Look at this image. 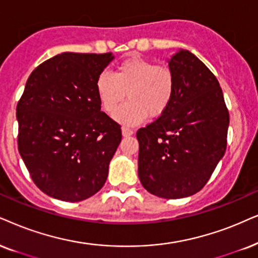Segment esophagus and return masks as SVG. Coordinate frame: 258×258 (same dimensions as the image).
Masks as SVG:
<instances>
[{"mask_svg":"<svg viewBox=\"0 0 258 258\" xmlns=\"http://www.w3.org/2000/svg\"><path fill=\"white\" fill-rule=\"evenodd\" d=\"M121 132H122V136H123V137H130V136H132V135H133V131H132V130L127 128V127H122V128H121Z\"/></svg>","mask_w":258,"mask_h":258,"instance_id":"1","label":"esophagus"}]
</instances>
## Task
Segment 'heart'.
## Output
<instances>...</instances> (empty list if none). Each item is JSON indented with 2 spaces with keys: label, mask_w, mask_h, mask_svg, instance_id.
<instances>
[{
  "label": "heart",
  "mask_w": 258,
  "mask_h": 258,
  "mask_svg": "<svg viewBox=\"0 0 258 258\" xmlns=\"http://www.w3.org/2000/svg\"><path fill=\"white\" fill-rule=\"evenodd\" d=\"M97 97L106 113H113L123 99L114 119L125 126H137L148 116L158 118L170 106L175 91V78L170 69L153 61L132 56L118 64L114 75L101 73L96 78Z\"/></svg>",
  "instance_id": "b5f03b06"
}]
</instances>
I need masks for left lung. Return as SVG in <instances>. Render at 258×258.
<instances>
[{"instance_id": "8db88e82", "label": "left lung", "mask_w": 258, "mask_h": 258, "mask_svg": "<svg viewBox=\"0 0 258 258\" xmlns=\"http://www.w3.org/2000/svg\"><path fill=\"white\" fill-rule=\"evenodd\" d=\"M175 91L164 114L138 130V175L149 193L190 197L202 189L226 150L230 116L217 77L195 54L168 59Z\"/></svg>"}]
</instances>
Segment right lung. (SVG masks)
Masks as SVG:
<instances>
[{"mask_svg": "<svg viewBox=\"0 0 258 258\" xmlns=\"http://www.w3.org/2000/svg\"><path fill=\"white\" fill-rule=\"evenodd\" d=\"M109 53L63 52L29 75L18 107V148L37 187L77 202L103 187L121 128L101 112L95 82Z\"/></svg>", "mask_w": 258, "mask_h": 258, "instance_id": "1", "label": "right lung"}]
</instances>
